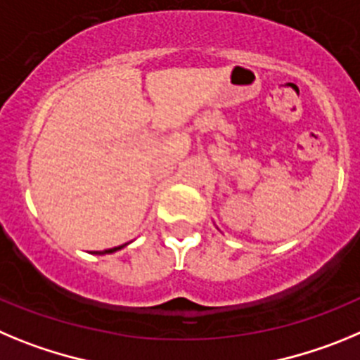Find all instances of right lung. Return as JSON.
Here are the masks:
<instances>
[{
  "mask_svg": "<svg viewBox=\"0 0 360 360\" xmlns=\"http://www.w3.org/2000/svg\"><path fill=\"white\" fill-rule=\"evenodd\" d=\"M124 245H127V244H124ZM124 245H120V248H112V249H105V251H95V255H105V252H115V251H118V249L124 248Z\"/></svg>",
  "mask_w": 360,
  "mask_h": 360,
  "instance_id": "1",
  "label": "right lung"
}]
</instances>
